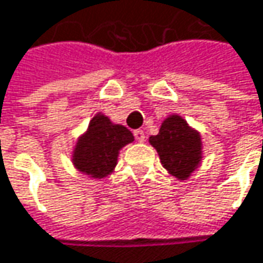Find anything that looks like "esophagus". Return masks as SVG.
I'll return each instance as SVG.
<instances>
[{"label":"esophagus","instance_id":"obj_1","mask_svg":"<svg viewBox=\"0 0 263 263\" xmlns=\"http://www.w3.org/2000/svg\"><path fill=\"white\" fill-rule=\"evenodd\" d=\"M133 135H135V139L138 142L145 141V133H143V130H135Z\"/></svg>","mask_w":263,"mask_h":263}]
</instances>
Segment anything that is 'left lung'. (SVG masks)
I'll use <instances>...</instances> for the list:
<instances>
[{
	"instance_id": "left-lung-1",
	"label": "left lung",
	"mask_w": 263,
	"mask_h": 263,
	"mask_svg": "<svg viewBox=\"0 0 263 263\" xmlns=\"http://www.w3.org/2000/svg\"><path fill=\"white\" fill-rule=\"evenodd\" d=\"M149 143L159 153L163 167L179 181L189 178L202 161L200 133L177 114L161 122L159 135L151 136Z\"/></svg>"
}]
</instances>
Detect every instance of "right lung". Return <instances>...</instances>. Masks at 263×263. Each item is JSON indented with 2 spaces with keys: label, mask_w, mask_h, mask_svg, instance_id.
I'll list each match as a JSON object with an SVG mask.
<instances>
[{
  "label": "right lung",
  "mask_w": 263,
  "mask_h": 263,
  "mask_svg": "<svg viewBox=\"0 0 263 263\" xmlns=\"http://www.w3.org/2000/svg\"><path fill=\"white\" fill-rule=\"evenodd\" d=\"M135 141L132 132L121 124H114L99 112L88 124L71 153L74 167L91 178L110 175L117 166L118 154L127 143Z\"/></svg>",
  "instance_id": "add662e5"
}]
</instances>
